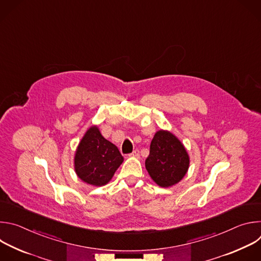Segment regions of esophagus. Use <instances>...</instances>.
Masks as SVG:
<instances>
[{
    "mask_svg": "<svg viewBox=\"0 0 261 261\" xmlns=\"http://www.w3.org/2000/svg\"><path fill=\"white\" fill-rule=\"evenodd\" d=\"M129 156H131V157H139V151L138 150H134Z\"/></svg>",
    "mask_w": 261,
    "mask_h": 261,
    "instance_id": "34e87169",
    "label": "esophagus"
}]
</instances>
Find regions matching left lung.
<instances>
[{"label": "left lung", "instance_id": "1", "mask_svg": "<svg viewBox=\"0 0 261 261\" xmlns=\"http://www.w3.org/2000/svg\"><path fill=\"white\" fill-rule=\"evenodd\" d=\"M145 168L160 187L178 182L189 168V156L181 142L170 132L158 131L145 159Z\"/></svg>", "mask_w": 261, "mask_h": 261}]
</instances>
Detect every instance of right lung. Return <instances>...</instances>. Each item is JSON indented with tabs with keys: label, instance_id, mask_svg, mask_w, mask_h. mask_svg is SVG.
Listing matches in <instances>:
<instances>
[{
	"label": "right lung",
	"instance_id": "1",
	"mask_svg": "<svg viewBox=\"0 0 261 261\" xmlns=\"http://www.w3.org/2000/svg\"><path fill=\"white\" fill-rule=\"evenodd\" d=\"M124 161L119 148L91 127L83 137L74 158L76 174L93 186L107 184Z\"/></svg>",
	"mask_w": 261,
	"mask_h": 261
}]
</instances>
